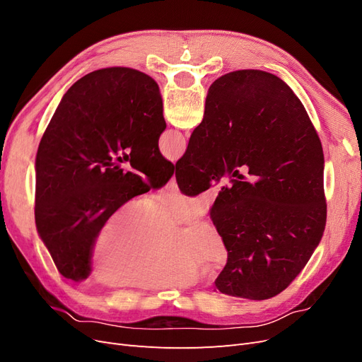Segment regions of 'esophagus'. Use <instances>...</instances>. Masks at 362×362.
Returning a JSON list of instances; mask_svg holds the SVG:
<instances>
[{
    "label": "esophagus",
    "instance_id": "esophagus-1",
    "mask_svg": "<svg viewBox=\"0 0 362 362\" xmlns=\"http://www.w3.org/2000/svg\"><path fill=\"white\" fill-rule=\"evenodd\" d=\"M166 187H168V190L172 192V193H177V192H178V184H177V180H175V177H172V178L169 180Z\"/></svg>",
    "mask_w": 362,
    "mask_h": 362
}]
</instances>
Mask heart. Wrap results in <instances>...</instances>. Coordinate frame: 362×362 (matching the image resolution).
<instances>
[{
	"instance_id": "b5f03b06",
	"label": "heart",
	"mask_w": 362,
	"mask_h": 362,
	"mask_svg": "<svg viewBox=\"0 0 362 362\" xmlns=\"http://www.w3.org/2000/svg\"><path fill=\"white\" fill-rule=\"evenodd\" d=\"M202 196L164 194L117 204L98 228L89 262L93 276L108 286L163 290L189 287L201 269L217 272L228 261L225 238L206 218L177 231L170 228L204 213Z\"/></svg>"
}]
</instances>
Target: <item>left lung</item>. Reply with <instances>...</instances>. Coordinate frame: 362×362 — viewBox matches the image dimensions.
I'll return each mask as SVG.
<instances>
[{
    "label": "left lung",
    "instance_id": "left-lung-1",
    "mask_svg": "<svg viewBox=\"0 0 362 362\" xmlns=\"http://www.w3.org/2000/svg\"><path fill=\"white\" fill-rule=\"evenodd\" d=\"M164 129L160 87L140 71L98 69L64 93L39 144L35 205L37 233L64 278L90 275L95 234L117 204L169 181Z\"/></svg>",
    "mask_w": 362,
    "mask_h": 362
}]
</instances>
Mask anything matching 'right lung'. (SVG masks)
<instances>
[{"label":"right lung","mask_w":362,"mask_h":362,"mask_svg":"<svg viewBox=\"0 0 362 362\" xmlns=\"http://www.w3.org/2000/svg\"><path fill=\"white\" fill-rule=\"evenodd\" d=\"M323 164L308 113L276 75L242 69L210 86L175 175L185 192L201 193L244 169L235 170L210 213L228 249L218 291L264 300L299 275L326 225Z\"/></svg>","instance_id":"add662e5"}]
</instances>
